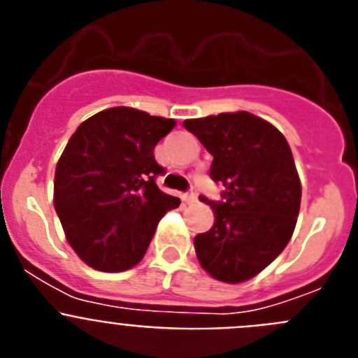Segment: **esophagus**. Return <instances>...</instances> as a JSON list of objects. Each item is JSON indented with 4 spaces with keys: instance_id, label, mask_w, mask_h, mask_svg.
Instances as JSON below:
<instances>
[{
    "instance_id": "34e87169",
    "label": "esophagus",
    "mask_w": 358,
    "mask_h": 358,
    "mask_svg": "<svg viewBox=\"0 0 358 358\" xmlns=\"http://www.w3.org/2000/svg\"><path fill=\"white\" fill-rule=\"evenodd\" d=\"M182 201L197 202V194H195V192H192V194H185V195H182Z\"/></svg>"
}]
</instances>
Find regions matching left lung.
<instances>
[{"label":"left lung","instance_id":"left-lung-1","mask_svg":"<svg viewBox=\"0 0 358 358\" xmlns=\"http://www.w3.org/2000/svg\"><path fill=\"white\" fill-rule=\"evenodd\" d=\"M182 125L213 156L210 177L224 185L220 201L199 197L215 213L213 227L194 240L199 262L215 280H251L285 249L297 222L301 182L289 143L245 110Z\"/></svg>","mask_w":358,"mask_h":358}]
</instances>
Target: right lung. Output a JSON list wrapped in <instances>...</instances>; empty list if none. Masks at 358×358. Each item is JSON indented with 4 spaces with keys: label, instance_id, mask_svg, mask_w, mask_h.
<instances>
[{
    "label": "right lung",
    "instance_id": "add662e5",
    "mask_svg": "<svg viewBox=\"0 0 358 358\" xmlns=\"http://www.w3.org/2000/svg\"><path fill=\"white\" fill-rule=\"evenodd\" d=\"M176 120L132 107L100 110L78 125L55 169L53 204L80 260L103 273L140 264L161 217L181 201L157 188L154 147Z\"/></svg>",
    "mask_w": 358,
    "mask_h": 358
}]
</instances>
